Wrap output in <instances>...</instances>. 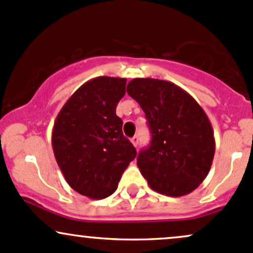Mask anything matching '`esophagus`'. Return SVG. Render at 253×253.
<instances>
[{
    "instance_id": "1",
    "label": "esophagus",
    "mask_w": 253,
    "mask_h": 253,
    "mask_svg": "<svg viewBox=\"0 0 253 253\" xmlns=\"http://www.w3.org/2000/svg\"><path fill=\"white\" fill-rule=\"evenodd\" d=\"M131 141H132L133 145H134L135 148H137V146H138V143H139V138H138L137 135H135V137H133V138H132Z\"/></svg>"
}]
</instances>
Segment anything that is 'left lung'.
Listing matches in <instances>:
<instances>
[{"mask_svg": "<svg viewBox=\"0 0 253 253\" xmlns=\"http://www.w3.org/2000/svg\"><path fill=\"white\" fill-rule=\"evenodd\" d=\"M127 93L144 110L151 143L137 157L150 187L169 197L191 193L211 168L215 138L209 118L190 93L170 82L135 78Z\"/></svg>", "mask_w": 253, "mask_h": 253, "instance_id": "left-lung-1", "label": "left lung"}]
</instances>
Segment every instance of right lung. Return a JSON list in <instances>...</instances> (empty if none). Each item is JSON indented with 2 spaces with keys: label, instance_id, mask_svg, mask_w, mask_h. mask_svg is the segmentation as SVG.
Returning a JSON list of instances; mask_svg holds the SVG:
<instances>
[{
  "label": "right lung",
  "instance_id": "right-lung-1",
  "mask_svg": "<svg viewBox=\"0 0 253 253\" xmlns=\"http://www.w3.org/2000/svg\"><path fill=\"white\" fill-rule=\"evenodd\" d=\"M125 78L97 77L83 84L57 114L52 150L68 185L83 196L103 199L115 192L137 151L124 137L116 105Z\"/></svg>",
  "mask_w": 253,
  "mask_h": 253
}]
</instances>
